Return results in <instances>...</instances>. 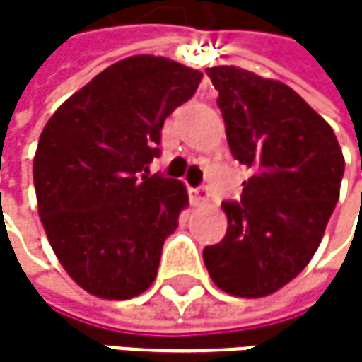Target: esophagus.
<instances>
[{
  "label": "esophagus",
  "mask_w": 362,
  "mask_h": 362,
  "mask_svg": "<svg viewBox=\"0 0 362 362\" xmlns=\"http://www.w3.org/2000/svg\"><path fill=\"white\" fill-rule=\"evenodd\" d=\"M189 197H191V204L193 206H204L208 202V195H206L204 189H191L189 191Z\"/></svg>",
  "instance_id": "esophagus-1"
}]
</instances>
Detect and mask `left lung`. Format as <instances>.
<instances>
[{
  "label": "left lung",
  "mask_w": 362,
  "mask_h": 362,
  "mask_svg": "<svg viewBox=\"0 0 362 362\" xmlns=\"http://www.w3.org/2000/svg\"><path fill=\"white\" fill-rule=\"evenodd\" d=\"M206 74L219 90L232 156L252 173L241 204H221L228 232L204 250V265L226 293L265 298L322 243L339 202L343 151L328 121L280 80L232 64Z\"/></svg>",
  "instance_id": "obj_1"
}]
</instances>
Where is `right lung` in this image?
<instances>
[{
    "instance_id": "right-lung-1",
    "label": "right lung",
    "mask_w": 362,
    "mask_h": 362,
    "mask_svg": "<svg viewBox=\"0 0 362 362\" xmlns=\"http://www.w3.org/2000/svg\"><path fill=\"white\" fill-rule=\"evenodd\" d=\"M197 69L163 56L123 58L52 115L34 154L47 241L71 280L102 300L151 286L163 243L189 206L180 180L149 175L165 119L189 102Z\"/></svg>"
}]
</instances>
